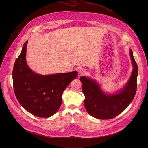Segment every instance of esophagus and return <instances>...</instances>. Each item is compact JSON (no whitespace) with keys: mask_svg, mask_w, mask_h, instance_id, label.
Segmentation results:
<instances>
[{"mask_svg":"<svg viewBox=\"0 0 148 148\" xmlns=\"http://www.w3.org/2000/svg\"><path fill=\"white\" fill-rule=\"evenodd\" d=\"M79 73L80 75H85L86 74V71L83 68H81L79 69Z\"/></svg>","mask_w":148,"mask_h":148,"instance_id":"1","label":"esophagus"}]
</instances>
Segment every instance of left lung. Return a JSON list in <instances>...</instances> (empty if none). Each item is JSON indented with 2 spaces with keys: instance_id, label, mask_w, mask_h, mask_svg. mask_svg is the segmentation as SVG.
<instances>
[{
  "instance_id": "obj_1",
  "label": "left lung",
  "mask_w": 148,
  "mask_h": 148,
  "mask_svg": "<svg viewBox=\"0 0 148 148\" xmlns=\"http://www.w3.org/2000/svg\"><path fill=\"white\" fill-rule=\"evenodd\" d=\"M130 55L133 71L127 84L117 93L106 94L96 81L86 76L80 77L85 96L84 104L90 116L101 120L113 119L123 112L133 100L137 86L138 66L131 49Z\"/></svg>"
}]
</instances>
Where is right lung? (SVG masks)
I'll use <instances>...</instances> for the list:
<instances>
[{
  "label": "right lung",
  "instance_id": "obj_1",
  "mask_svg": "<svg viewBox=\"0 0 148 148\" xmlns=\"http://www.w3.org/2000/svg\"><path fill=\"white\" fill-rule=\"evenodd\" d=\"M28 41L23 46L12 71L14 90L19 103L26 110L39 117L55 114L62 103L64 89L75 79L77 71L49 75L33 72L26 63Z\"/></svg>",
  "mask_w": 148,
  "mask_h": 148
}]
</instances>
